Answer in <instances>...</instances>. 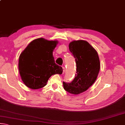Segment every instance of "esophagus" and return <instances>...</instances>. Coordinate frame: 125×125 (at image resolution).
Masks as SVG:
<instances>
[{
    "label": "esophagus",
    "mask_w": 125,
    "mask_h": 125,
    "mask_svg": "<svg viewBox=\"0 0 125 125\" xmlns=\"http://www.w3.org/2000/svg\"><path fill=\"white\" fill-rule=\"evenodd\" d=\"M63 68V73H64V71H65V67H62Z\"/></svg>",
    "instance_id": "1"
}]
</instances>
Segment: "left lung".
<instances>
[{"instance_id": "obj_1", "label": "left lung", "mask_w": 125, "mask_h": 125, "mask_svg": "<svg viewBox=\"0 0 125 125\" xmlns=\"http://www.w3.org/2000/svg\"><path fill=\"white\" fill-rule=\"evenodd\" d=\"M69 49L75 58L77 71L71 83L63 82V88L67 92L77 95L88 90L95 82L100 71V60L96 51L84 40L72 41Z\"/></svg>"}]
</instances>
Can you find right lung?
Here are the masks:
<instances>
[{
  "mask_svg": "<svg viewBox=\"0 0 125 125\" xmlns=\"http://www.w3.org/2000/svg\"><path fill=\"white\" fill-rule=\"evenodd\" d=\"M57 41L43 38L33 40L20 54L19 71L25 85L32 89L42 88L51 76L61 74L63 69L55 63L53 51Z\"/></svg>",
  "mask_w": 125,
  "mask_h": 125,
  "instance_id": "obj_1",
  "label": "right lung"
}]
</instances>
